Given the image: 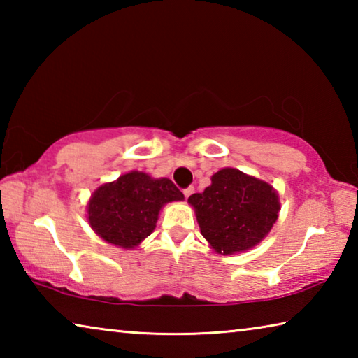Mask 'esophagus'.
<instances>
[{"mask_svg": "<svg viewBox=\"0 0 358 358\" xmlns=\"http://www.w3.org/2000/svg\"><path fill=\"white\" fill-rule=\"evenodd\" d=\"M183 194H185L186 199L189 197V196H192V194H194V187H186V189L183 191Z\"/></svg>", "mask_w": 358, "mask_h": 358, "instance_id": "obj_1", "label": "esophagus"}]
</instances>
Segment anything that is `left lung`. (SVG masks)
Instances as JSON below:
<instances>
[{
  "instance_id": "obj_1",
  "label": "left lung",
  "mask_w": 358,
  "mask_h": 358,
  "mask_svg": "<svg viewBox=\"0 0 358 358\" xmlns=\"http://www.w3.org/2000/svg\"><path fill=\"white\" fill-rule=\"evenodd\" d=\"M187 203L196 211L203 238L221 256L257 246L281 210L273 186L234 167L213 173L211 185L192 194Z\"/></svg>"
}]
</instances>
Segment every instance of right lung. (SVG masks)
<instances>
[{
    "mask_svg": "<svg viewBox=\"0 0 358 358\" xmlns=\"http://www.w3.org/2000/svg\"><path fill=\"white\" fill-rule=\"evenodd\" d=\"M185 201L169 178L131 171L102 183L87 203V220L94 234L121 250H134L156 229L162 207Z\"/></svg>",
    "mask_w": 358,
    "mask_h": 358,
    "instance_id": "1",
    "label": "right lung"
}]
</instances>
